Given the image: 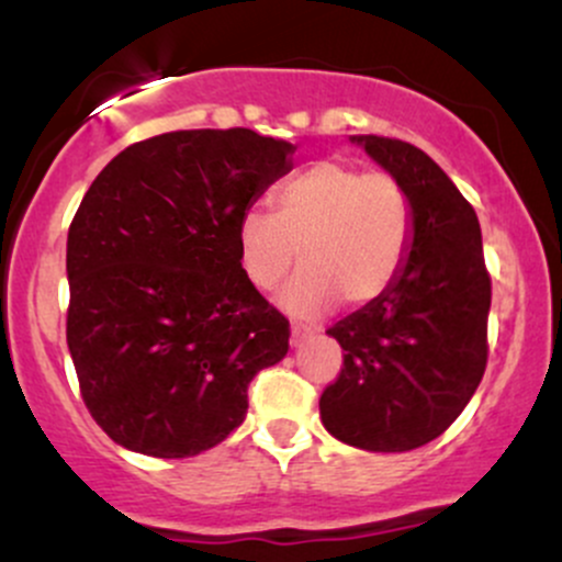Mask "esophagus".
I'll list each match as a JSON object with an SVG mask.
<instances>
[{"instance_id": "1", "label": "esophagus", "mask_w": 562, "mask_h": 562, "mask_svg": "<svg viewBox=\"0 0 562 562\" xmlns=\"http://www.w3.org/2000/svg\"><path fill=\"white\" fill-rule=\"evenodd\" d=\"M306 338H312V330H308V327H301V325L290 327V344L301 346Z\"/></svg>"}]
</instances>
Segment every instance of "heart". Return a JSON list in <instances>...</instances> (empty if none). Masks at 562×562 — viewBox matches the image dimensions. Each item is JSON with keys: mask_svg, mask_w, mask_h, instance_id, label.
Returning <instances> with one entry per match:
<instances>
[{"mask_svg": "<svg viewBox=\"0 0 562 562\" xmlns=\"http://www.w3.org/2000/svg\"><path fill=\"white\" fill-rule=\"evenodd\" d=\"M237 256L259 290L282 282L299 248L301 272L280 293L299 317L364 306L389 290L412 243V205L391 173H367L344 160H319L277 190L274 214L243 211Z\"/></svg>", "mask_w": 562, "mask_h": 562, "instance_id": "obj_1", "label": "heart"}]
</instances>
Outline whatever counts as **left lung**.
Returning <instances> with one entry per match:
<instances>
[{"label": "left lung", "instance_id": "1", "mask_svg": "<svg viewBox=\"0 0 562 562\" xmlns=\"http://www.w3.org/2000/svg\"><path fill=\"white\" fill-rule=\"evenodd\" d=\"M412 205L406 259L380 299L327 330L344 370L319 398L327 434L364 451H409L460 417L486 370L492 280L473 205L428 153L357 134Z\"/></svg>", "mask_w": 562, "mask_h": 562}]
</instances>
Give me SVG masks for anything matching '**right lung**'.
<instances>
[{"instance_id":"1","label":"right lung","mask_w":562,"mask_h":562,"mask_svg":"<svg viewBox=\"0 0 562 562\" xmlns=\"http://www.w3.org/2000/svg\"><path fill=\"white\" fill-rule=\"evenodd\" d=\"M295 145L190 128L128 145L68 229V351L92 417L119 447L195 457L240 428L248 385L282 362L290 327L237 256V222L293 169Z\"/></svg>"}]
</instances>
